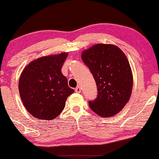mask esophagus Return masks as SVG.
<instances>
[{
    "mask_svg": "<svg viewBox=\"0 0 159 159\" xmlns=\"http://www.w3.org/2000/svg\"><path fill=\"white\" fill-rule=\"evenodd\" d=\"M81 91H82L81 88H80V86H78V87H77V88H75V92L77 93H81Z\"/></svg>",
    "mask_w": 159,
    "mask_h": 159,
    "instance_id": "1",
    "label": "esophagus"
}]
</instances>
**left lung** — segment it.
Here are the masks:
<instances>
[{
    "mask_svg": "<svg viewBox=\"0 0 159 159\" xmlns=\"http://www.w3.org/2000/svg\"><path fill=\"white\" fill-rule=\"evenodd\" d=\"M97 85V98L89 106L100 117L114 116L123 110L131 97L133 75L129 62L118 47L97 44L82 53Z\"/></svg>",
    "mask_w": 159,
    "mask_h": 159,
    "instance_id": "8db88e82",
    "label": "left lung"
}]
</instances>
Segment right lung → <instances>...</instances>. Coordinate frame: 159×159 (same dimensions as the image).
Returning a JSON list of instances; mask_svg holds the SVG:
<instances>
[{
	"label": "right lung",
	"instance_id": "right-lung-1",
	"mask_svg": "<svg viewBox=\"0 0 159 159\" xmlns=\"http://www.w3.org/2000/svg\"><path fill=\"white\" fill-rule=\"evenodd\" d=\"M67 57V52H62L39 57L21 73L18 88L22 102L28 112L39 120L55 118L75 92L61 72Z\"/></svg>",
	"mask_w": 159,
	"mask_h": 159
}]
</instances>
